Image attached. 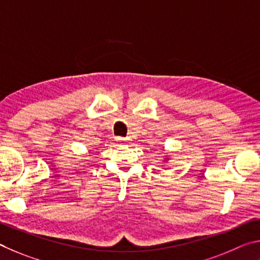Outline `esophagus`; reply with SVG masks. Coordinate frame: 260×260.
Wrapping results in <instances>:
<instances>
[{"label":"esophagus","instance_id":"34e87169","mask_svg":"<svg viewBox=\"0 0 260 260\" xmlns=\"http://www.w3.org/2000/svg\"><path fill=\"white\" fill-rule=\"evenodd\" d=\"M116 142H118V144H126L127 143V139L126 138L118 137V138H116Z\"/></svg>","mask_w":260,"mask_h":260}]
</instances>
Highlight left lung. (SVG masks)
<instances>
[{
    "label": "left lung",
    "instance_id": "obj_1",
    "mask_svg": "<svg viewBox=\"0 0 260 260\" xmlns=\"http://www.w3.org/2000/svg\"><path fill=\"white\" fill-rule=\"evenodd\" d=\"M166 160H167V158H166Z\"/></svg>",
    "mask_w": 260,
    "mask_h": 260
}]
</instances>
